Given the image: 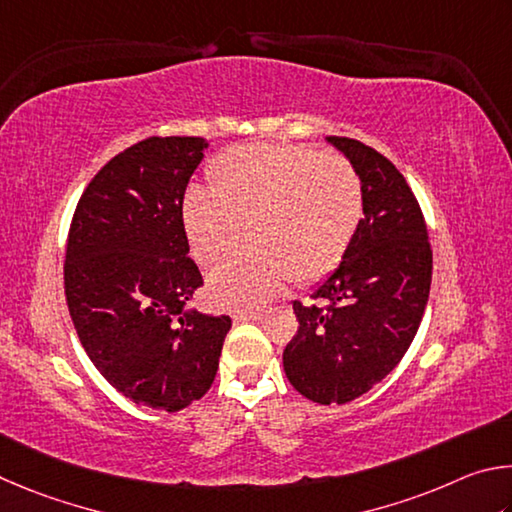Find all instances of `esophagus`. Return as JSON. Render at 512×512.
Wrapping results in <instances>:
<instances>
[{"label": "esophagus", "instance_id": "obj_1", "mask_svg": "<svg viewBox=\"0 0 512 512\" xmlns=\"http://www.w3.org/2000/svg\"><path fill=\"white\" fill-rule=\"evenodd\" d=\"M261 317H263V310H238V312H233V321H236V324H242V321H256Z\"/></svg>", "mask_w": 512, "mask_h": 512}]
</instances>
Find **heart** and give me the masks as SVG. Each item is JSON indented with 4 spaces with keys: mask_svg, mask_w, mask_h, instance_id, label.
<instances>
[{
    "mask_svg": "<svg viewBox=\"0 0 512 512\" xmlns=\"http://www.w3.org/2000/svg\"><path fill=\"white\" fill-rule=\"evenodd\" d=\"M209 193L191 188L182 227L206 270L245 254L209 281L224 308H254L285 283L315 285L335 270L357 231L364 188L355 166L337 152L290 143H254L220 152L206 166Z\"/></svg>",
    "mask_w": 512,
    "mask_h": 512,
    "instance_id": "b5f03b06",
    "label": "heart"
}]
</instances>
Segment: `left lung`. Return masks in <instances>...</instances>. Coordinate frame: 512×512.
<instances>
[{
	"label": "left lung",
	"instance_id": "8db88e82",
	"mask_svg": "<svg viewBox=\"0 0 512 512\" xmlns=\"http://www.w3.org/2000/svg\"><path fill=\"white\" fill-rule=\"evenodd\" d=\"M328 143L362 179L364 218L312 301L292 303L299 330L285 346L283 369L301 396L344 405L387 378L414 342L432 285V247L400 170L357 139Z\"/></svg>",
	"mask_w": 512,
	"mask_h": 512
}]
</instances>
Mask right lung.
I'll list each match as a JSON object with an SVG mask.
<instances>
[{
    "instance_id": "right-lung-1",
    "label": "right lung",
    "mask_w": 512,
    "mask_h": 512,
    "mask_svg": "<svg viewBox=\"0 0 512 512\" xmlns=\"http://www.w3.org/2000/svg\"><path fill=\"white\" fill-rule=\"evenodd\" d=\"M209 146L150 137L98 170L71 218L65 294L89 360L148 409L179 411L211 389L227 315L186 303L204 283L182 227V200Z\"/></svg>"
}]
</instances>
